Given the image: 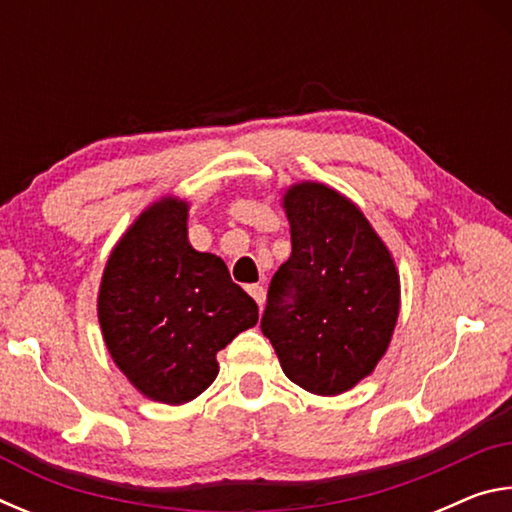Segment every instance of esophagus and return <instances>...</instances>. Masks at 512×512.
Returning a JSON list of instances; mask_svg holds the SVG:
<instances>
[{
  "mask_svg": "<svg viewBox=\"0 0 512 512\" xmlns=\"http://www.w3.org/2000/svg\"><path fill=\"white\" fill-rule=\"evenodd\" d=\"M248 293H250V296H253V300L257 302L259 307L264 305V300H266V291H264L262 284H248Z\"/></svg>",
  "mask_w": 512,
  "mask_h": 512,
  "instance_id": "1",
  "label": "esophagus"
}]
</instances>
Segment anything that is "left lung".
Segmentation results:
<instances>
[{"label": "left lung", "mask_w": 512, "mask_h": 512, "mask_svg": "<svg viewBox=\"0 0 512 512\" xmlns=\"http://www.w3.org/2000/svg\"><path fill=\"white\" fill-rule=\"evenodd\" d=\"M291 257L268 287L262 332L293 384L350 391L375 370L400 314L391 253L348 198L318 183L284 196Z\"/></svg>", "instance_id": "left-lung-1"}]
</instances>
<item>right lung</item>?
Wrapping results in <instances>:
<instances>
[{
    "mask_svg": "<svg viewBox=\"0 0 512 512\" xmlns=\"http://www.w3.org/2000/svg\"><path fill=\"white\" fill-rule=\"evenodd\" d=\"M221 257L187 241V203L162 198L112 250L99 323L119 370L155 402L185 404L219 375L216 352L257 323Z\"/></svg>",
    "mask_w": 512,
    "mask_h": 512,
    "instance_id": "obj_1",
    "label": "right lung"
}]
</instances>
